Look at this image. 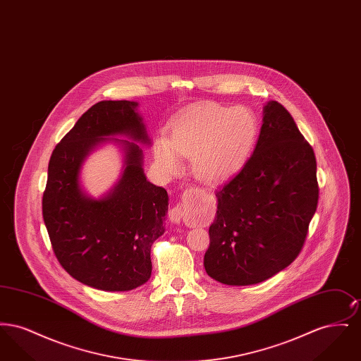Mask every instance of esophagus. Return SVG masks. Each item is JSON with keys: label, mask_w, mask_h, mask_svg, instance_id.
<instances>
[{"label": "esophagus", "mask_w": 361, "mask_h": 361, "mask_svg": "<svg viewBox=\"0 0 361 361\" xmlns=\"http://www.w3.org/2000/svg\"><path fill=\"white\" fill-rule=\"evenodd\" d=\"M190 190V189H189ZM169 218L174 224H180L184 218V207L183 204H177L169 209Z\"/></svg>", "instance_id": "1"}]
</instances>
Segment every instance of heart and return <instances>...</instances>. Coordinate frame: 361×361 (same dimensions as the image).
I'll return each mask as SVG.
<instances>
[{
  "label": "heart",
  "instance_id": "heart-1",
  "mask_svg": "<svg viewBox=\"0 0 361 361\" xmlns=\"http://www.w3.org/2000/svg\"><path fill=\"white\" fill-rule=\"evenodd\" d=\"M258 137L256 114L246 106L207 104L173 121L171 140L159 139L155 158L164 172H178V154L192 157V171L206 183L231 177L252 154Z\"/></svg>",
  "mask_w": 361,
  "mask_h": 361
}]
</instances>
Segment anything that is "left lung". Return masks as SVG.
I'll use <instances>...</instances> for the list:
<instances>
[{"mask_svg": "<svg viewBox=\"0 0 361 361\" xmlns=\"http://www.w3.org/2000/svg\"><path fill=\"white\" fill-rule=\"evenodd\" d=\"M204 268L227 286L257 284L299 256L317 211V159L291 114L277 102L264 108L256 149L216 190Z\"/></svg>", "mask_w": 361, "mask_h": 361, "instance_id": "obj_1", "label": "left lung"}]
</instances>
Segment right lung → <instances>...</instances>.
<instances>
[{
    "mask_svg": "<svg viewBox=\"0 0 361 361\" xmlns=\"http://www.w3.org/2000/svg\"><path fill=\"white\" fill-rule=\"evenodd\" d=\"M137 103L100 102L90 106L55 146L43 193V219L62 268L102 291H130L152 276V245L165 233L168 192L146 180L142 149L124 146V172L102 199L86 196L78 174L89 152L109 135L150 143Z\"/></svg>",
    "mask_w": 361,
    "mask_h": 361,
    "instance_id": "1",
    "label": "right lung"
}]
</instances>
